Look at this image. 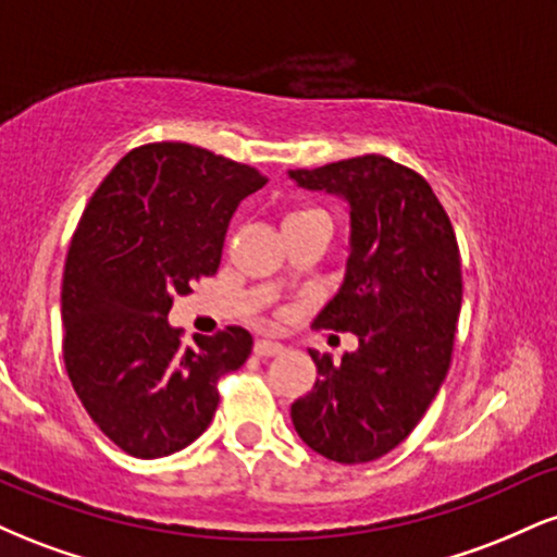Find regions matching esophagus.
Returning <instances> with one entry per match:
<instances>
[{"label":"esophagus","instance_id":"1","mask_svg":"<svg viewBox=\"0 0 557 557\" xmlns=\"http://www.w3.org/2000/svg\"><path fill=\"white\" fill-rule=\"evenodd\" d=\"M285 345L277 343V341H267V337H259L257 343H253V354L257 356H277L283 354Z\"/></svg>","mask_w":557,"mask_h":557}]
</instances>
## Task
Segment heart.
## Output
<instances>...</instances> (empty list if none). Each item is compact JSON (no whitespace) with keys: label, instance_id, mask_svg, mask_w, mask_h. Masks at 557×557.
<instances>
[{"label":"heart","instance_id":"obj_1","mask_svg":"<svg viewBox=\"0 0 557 557\" xmlns=\"http://www.w3.org/2000/svg\"><path fill=\"white\" fill-rule=\"evenodd\" d=\"M306 212H314V209H296V212H293L290 216H296V214H306Z\"/></svg>","mask_w":557,"mask_h":557}]
</instances>
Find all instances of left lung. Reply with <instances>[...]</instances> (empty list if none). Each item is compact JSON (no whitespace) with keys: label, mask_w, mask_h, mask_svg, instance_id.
Listing matches in <instances>:
<instances>
[{"label":"left lung","mask_w":557,"mask_h":557,"mask_svg":"<svg viewBox=\"0 0 557 557\" xmlns=\"http://www.w3.org/2000/svg\"><path fill=\"white\" fill-rule=\"evenodd\" d=\"M290 177L348 201V270L314 327L359 337V350L341 363L309 350L319 376L293 403L290 419L319 456L367 463L413 432L450 369L463 298L458 240L432 185L387 157L343 159Z\"/></svg>","instance_id":"left-lung-1"}]
</instances>
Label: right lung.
Returning <instances> with one entry per match:
<instances>
[{
  "mask_svg": "<svg viewBox=\"0 0 557 557\" xmlns=\"http://www.w3.org/2000/svg\"><path fill=\"white\" fill-rule=\"evenodd\" d=\"M257 168L190 144H146L114 164L83 209L62 277V356L75 395L120 450L162 458L212 424L222 374L253 337L225 327L185 348L172 298L212 277Z\"/></svg>",
  "mask_w": 557,
  "mask_h": 557,
  "instance_id": "1",
  "label": "right lung"
}]
</instances>
